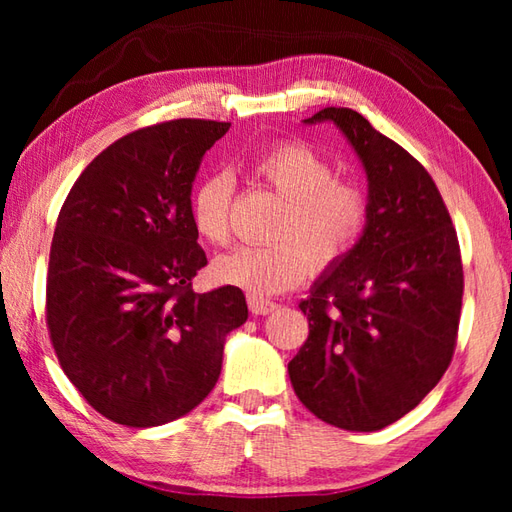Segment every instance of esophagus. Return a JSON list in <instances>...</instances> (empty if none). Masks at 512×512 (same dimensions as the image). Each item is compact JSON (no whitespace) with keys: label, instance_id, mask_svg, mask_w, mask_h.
I'll list each match as a JSON object with an SVG mask.
<instances>
[{"label":"esophagus","instance_id":"esophagus-1","mask_svg":"<svg viewBox=\"0 0 512 512\" xmlns=\"http://www.w3.org/2000/svg\"><path fill=\"white\" fill-rule=\"evenodd\" d=\"M248 308L253 314H270L275 312L279 306L275 301H268V299H259V297H248Z\"/></svg>","mask_w":512,"mask_h":512}]
</instances>
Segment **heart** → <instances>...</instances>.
I'll use <instances>...</instances> for the list:
<instances>
[{"instance_id": "heart-1", "label": "heart", "mask_w": 512, "mask_h": 512, "mask_svg": "<svg viewBox=\"0 0 512 512\" xmlns=\"http://www.w3.org/2000/svg\"><path fill=\"white\" fill-rule=\"evenodd\" d=\"M255 173L286 200L275 228L284 242L239 246L217 257L211 273L224 286L270 297L301 284L312 264L328 268L339 262L363 231L367 202L354 182L336 178L330 162L303 143L268 149L257 158ZM233 191L231 173L215 171L191 193L193 228L209 244L224 246L231 239Z\"/></svg>"}]
</instances>
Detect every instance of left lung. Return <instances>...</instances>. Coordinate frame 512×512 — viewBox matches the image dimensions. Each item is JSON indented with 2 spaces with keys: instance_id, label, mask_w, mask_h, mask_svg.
<instances>
[{
  "instance_id": "8db88e82",
  "label": "left lung",
  "mask_w": 512,
  "mask_h": 512,
  "mask_svg": "<svg viewBox=\"0 0 512 512\" xmlns=\"http://www.w3.org/2000/svg\"><path fill=\"white\" fill-rule=\"evenodd\" d=\"M306 125L332 123L367 178L363 233L299 303L310 334L288 363L297 398L345 431L400 420L440 383L462 308L458 235L420 162L347 107H325Z\"/></svg>"
}]
</instances>
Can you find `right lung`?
Wrapping results in <instances>:
<instances>
[{"label": "right lung", "instance_id": "right-lung-1", "mask_svg": "<svg viewBox=\"0 0 512 512\" xmlns=\"http://www.w3.org/2000/svg\"><path fill=\"white\" fill-rule=\"evenodd\" d=\"M231 123L138 129L96 156L63 202L50 246L46 317L65 376L125 427L187 416L222 372L244 292L191 290L206 266L191 222L202 158Z\"/></svg>", "mask_w": 512, "mask_h": 512}]
</instances>
